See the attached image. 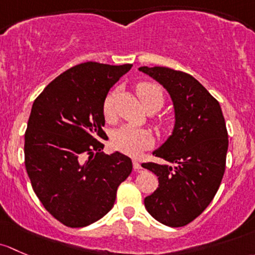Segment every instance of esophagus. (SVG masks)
I'll return each mask as SVG.
<instances>
[{"label":"esophagus","instance_id":"obj_1","mask_svg":"<svg viewBox=\"0 0 255 255\" xmlns=\"http://www.w3.org/2000/svg\"><path fill=\"white\" fill-rule=\"evenodd\" d=\"M132 166H133V169H135V170H140L141 169V164L138 163L136 159H133V161H132Z\"/></svg>","mask_w":255,"mask_h":255}]
</instances>
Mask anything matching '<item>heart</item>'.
<instances>
[{
	"mask_svg": "<svg viewBox=\"0 0 255 255\" xmlns=\"http://www.w3.org/2000/svg\"><path fill=\"white\" fill-rule=\"evenodd\" d=\"M136 92L146 109H159L164 103V92L161 86L153 82H141L136 87ZM115 101L117 91L108 93L103 102V117L107 122H113L115 118ZM161 130H167L168 124H161ZM153 137L148 131L133 127H122L113 132L112 146L117 151L128 156H138L145 149L151 147Z\"/></svg>",
	"mask_w": 255,
	"mask_h": 255,
	"instance_id": "obj_1",
	"label": "heart"
}]
</instances>
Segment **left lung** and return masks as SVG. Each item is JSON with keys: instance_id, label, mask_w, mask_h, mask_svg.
<instances>
[{"instance_id": "8db88e82", "label": "left lung", "mask_w": 255, "mask_h": 255, "mask_svg": "<svg viewBox=\"0 0 255 255\" xmlns=\"http://www.w3.org/2000/svg\"><path fill=\"white\" fill-rule=\"evenodd\" d=\"M158 81L172 97L175 125L154 162L142 167L158 177V188L146 196L152 217L169 227L190 224L209 206L226 168L228 135L220 103L189 73L168 67H140Z\"/></svg>"}]
</instances>
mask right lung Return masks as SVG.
I'll return each instance as SVG.
<instances>
[{
    "label": "right lung",
    "mask_w": 255,
    "mask_h": 255,
    "mask_svg": "<svg viewBox=\"0 0 255 255\" xmlns=\"http://www.w3.org/2000/svg\"><path fill=\"white\" fill-rule=\"evenodd\" d=\"M132 65L85 62L57 76L36 97L24 135V163L46 211L69 227L108 214L132 170L120 152L101 153L108 138L103 102Z\"/></svg>",
    "instance_id": "right-lung-1"
}]
</instances>
